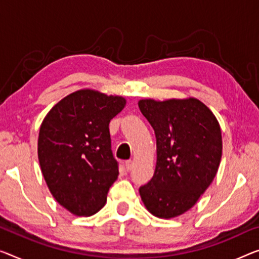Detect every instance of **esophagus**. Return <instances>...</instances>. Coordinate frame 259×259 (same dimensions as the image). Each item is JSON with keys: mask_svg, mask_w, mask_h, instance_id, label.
Instances as JSON below:
<instances>
[{"mask_svg": "<svg viewBox=\"0 0 259 259\" xmlns=\"http://www.w3.org/2000/svg\"><path fill=\"white\" fill-rule=\"evenodd\" d=\"M124 166H125L126 171H131V169H133V167H134L133 160H126L125 163H124Z\"/></svg>", "mask_w": 259, "mask_h": 259, "instance_id": "1", "label": "esophagus"}]
</instances>
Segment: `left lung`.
<instances>
[{
	"mask_svg": "<svg viewBox=\"0 0 259 259\" xmlns=\"http://www.w3.org/2000/svg\"><path fill=\"white\" fill-rule=\"evenodd\" d=\"M138 107L157 143L156 169L140 187L142 201L157 218H177L213 183L222 156L221 128L209 108L195 98L143 99Z\"/></svg>",
	"mask_w": 259,
	"mask_h": 259,
	"instance_id": "1",
	"label": "left lung"
}]
</instances>
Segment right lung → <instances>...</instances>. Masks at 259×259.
Masks as SVG:
<instances>
[{
  "label": "right lung",
  "instance_id": "right-lung-1",
  "mask_svg": "<svg viewBox=\"0 0 259 259\" xmlns=\"http://www.w3.org/2000/svg\"><path fill=\"white\" fill-rule=\"evenodd\" d=\"M125 103L123 96L84 88L61 99L41 122V173L56 201L73 215L98 213L117 179L109 122Z\"/></svg>",
  "mask_w": 259,
  "mask_h": 259
}]
</instances>
